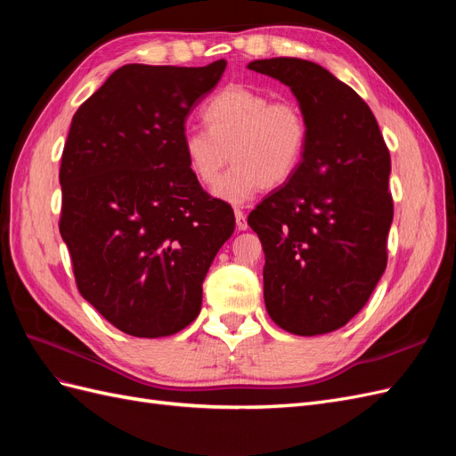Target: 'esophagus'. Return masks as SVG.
<instances>
[{"mask_svg":"<svg viewBox=\"0 0 456 456\" xmlns=\"http://www.w3.org/2000/svg\"><path fill=\"white\" fill-rule=\"evenodd\" d=\"M233 213H236V226H238V230H247V226H249V224H247L245 213L241 209H236Z\"/></svg>","mask_w":456,"mask_h":456,"instance_id":"esophagus-1","label":"esophagus"}]
</instances>
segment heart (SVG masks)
<instances>
[{"label": "heart", "mask_w": 456, "mask_h": 456, "mask_svg": "<svg viewBox=\"0 0 456 456\" xmlns=\"http://www.w3.org/2000/svg\"><path fill=\"white\" fill-rule=\"evenodd\" d=\"M205 129H188L183 150L190 171L205 186H215L228 161L232 171L216 186V196L241 203L260 188H280L305 159L310 127L302 106L291 99L245 86H232L205 104Z\"/></svg>", "instance_id": "obj_1"}]
</instances>
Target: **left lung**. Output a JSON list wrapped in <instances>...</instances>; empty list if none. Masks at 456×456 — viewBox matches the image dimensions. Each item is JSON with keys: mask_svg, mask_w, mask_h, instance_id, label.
<instances>
[{"mask_svg": "<svg viewBox=\"0 0 456 456\" xmlns=\"http://www.w3.org/2000/svg\"><path fill=\"white\" fill-rule=\"evenodd\" d=\"M249 68L291 87L310 127L298 171L247 218L266 256V310L293 335L330 333L367 305L388 262L390 151L367 102L323 66Z\"/></svg>", "mask_w": 456, "mask_h": 456, "instance_id": "obj_1", "label": "left lung"}]
</instances>
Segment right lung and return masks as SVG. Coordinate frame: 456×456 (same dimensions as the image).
I'll return each instance as SVG.
<instances>
[{
	"label": "right lung",
	"mask_w": 456,
	"mask_h": 456,
	"mask_svg": "<svg viewBox=\"0 0 456 456\" xmlns=\"http://www.w3.org/2000/svg\"><path fill=\"white\" fill-rule=\"evenodd\" d=\"M226 70L126 64L77 108L62 150L59 230L76 285L131 337H169L201 310L232 207L190 171L186 118Z\"/></svg>",
	"instance_id": "add662e5"
}]
</instances>
